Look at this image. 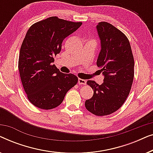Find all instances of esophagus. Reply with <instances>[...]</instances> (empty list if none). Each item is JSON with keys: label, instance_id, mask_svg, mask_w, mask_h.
Listing matches in <instances>:
<instances>
[{"label": "esophagus", "instance_id": "1", "mask_svg": "<svg viewBox=\"0 0 153 153\" xmlns=\"http://www.w3.org/2000/svg\"><path fill=\"white\" fill-rule=\"evenodd\" d=\"M78 83L79 84L81 85H85L86 83V81L85 79H78Z\"/></svg>", "mask_w": 153, "mask_h": 153}]
</instances>
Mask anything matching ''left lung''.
<instances>
[{
	"label": "left lung",
	"mask_w": 153,
	"mask_h": 153,
	"mask_svg": "<svg viewBox=\"0 0 153 153\" xmlns=\"http://www.w3.org/2000/svg\"><path fill=\"white\" fill-rule=\"evenodd\" d=\"M96 28L101 45L97 65L101 69L104 82L99 85L94 81H87L94 93L85 102V106L101 116L116 111L124 104L133 83L134 60L124 33L104 22L98 23Z\"/></svg>",
	"instance_id": "8db88e82"
}]
</instances>
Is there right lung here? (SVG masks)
<instances>
[{
    "label": "right lung",
    "instance_id": "1",
    "mask_svg": "<svg viewBox=\"0 0 153 153\" xmlns=\"http://www.w3.org/2000/svg\"><path fill=\"white\" fill-rule=\"evenodd\" d=\"M81 25L51 16L32 25L26 33L20 49L19 70L28 99L34 106L46 110L57 107L76 84V76L60 72L53 62L63 39Z\"/></svg>",
    "mask_w": 153,
    "mask_h": 153
}]
</instances>
